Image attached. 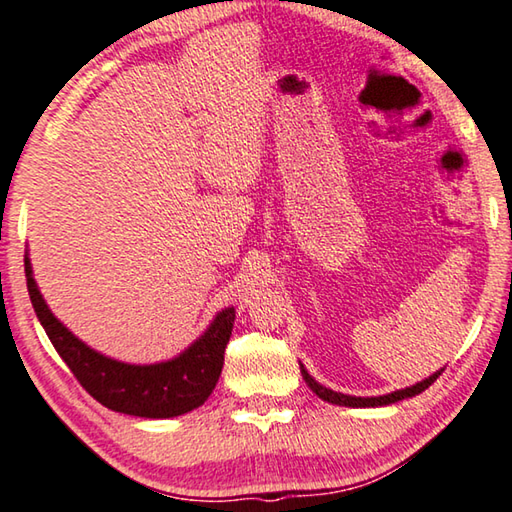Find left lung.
Instances as JSON below:
<instances>
[{"label": "left lung", "instance_id": "left-lung-1", "mask_svg": "<svg viewBox=\"0 0 512 512\" xmlns=\"http://www.w3.org/2000/svg\"><path fill=\"white\" fill-rule=\"evenodd\" d=\"M300 371H302V378L306 380V385H309L315 394H318L322 401L327 403H333V405H345V407H380V405H392V403H398L403 401V398H412L416 394L425 392L427 387H430L436 378L441 376V371H434V374L430 378L421 380V383H416L412 387H405V389H398V392H392V394H385V396H371V398H362V396H347V394H340V392H333V389H327L322 387L318 380H313L309 376V371L304 369V365H300Z\"/></svg>", "mask_w": 512, "mask_h": 512}]
</instances>
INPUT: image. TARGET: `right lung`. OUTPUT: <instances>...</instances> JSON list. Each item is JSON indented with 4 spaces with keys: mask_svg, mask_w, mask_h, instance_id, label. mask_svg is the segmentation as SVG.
<instances>
[{
    "mask_svg": "<svg viewBox=\"0 0 512 512\" xmlns=\"http://www.w3.org/2000/svg\"><path fill=\"white\" fill-rule=\"evenodd\" d=\"M24 271L37 320L78 383L98 403L114 412L143 418L181 416L206 403L224 367L235 309L221 311L208 331L181 356L159 365H127L89 349L55 318L37 291L29 255H24Z\"/></svg>",
    "mask_w": 512,
    "mask_h": 512,
    "instance_id": "obj_1",
    "label": "right lung"
}]
</instances>
